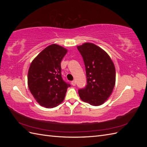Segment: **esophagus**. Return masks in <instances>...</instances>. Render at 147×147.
Wrapping results in <instances>:
<instances>
[{
	"instance_id": "obj_1",
	"label": "esophagus",
	"mask_w": 147,
	"mask_h": 147,
	"mask_svg": "<svg viewBox=\"0 0 147 147\" xmlns=\"http://www.w3.org/2000/svg\"><path fill=\"white\" fill-rule=\"evenodd\" d=\"M71 83H72L73 86H75V84H76V82H75V80H73L72 81V82H71Z\"/></svg>"
}]
</instances>
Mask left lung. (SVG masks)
<instances>
[{
	"label": "left lung",
	"instance_id": "1",
	"mask_svg": "<svg viewBox=\"0 0 147 147\" xmlns=\"http://www.w3.org/2000/svg\"><path fill=\"white\" fill-rule=\"evenodd\" d=\"M85 65L87 84L78 90L80 99L91 105L103 104L112 94L116 74L112 59L104 50L91 43L77 47Z\"/></svg>",
	"mask_w": 147,
	"mask_h": 147
}]
</instances>
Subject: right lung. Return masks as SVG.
I'll return each mask as SVG.
<instances>
[{"label": "right lung", "instance_id": "1", "mask_svg": "<svg viewBox=\"0 0 147 147\" xmlns=\"http://www.w3.org/2000/svg\"><path fill=\"white\" fill-rule=\"evenodd\" d=\"M67 50L56 44L47 47L32 61L28 75L29 90L41 106L51 109L64 99L70 84L61 76V63Z\"/></svg>", "mask_w": 147, "mask_h": 147}]
</instances>
